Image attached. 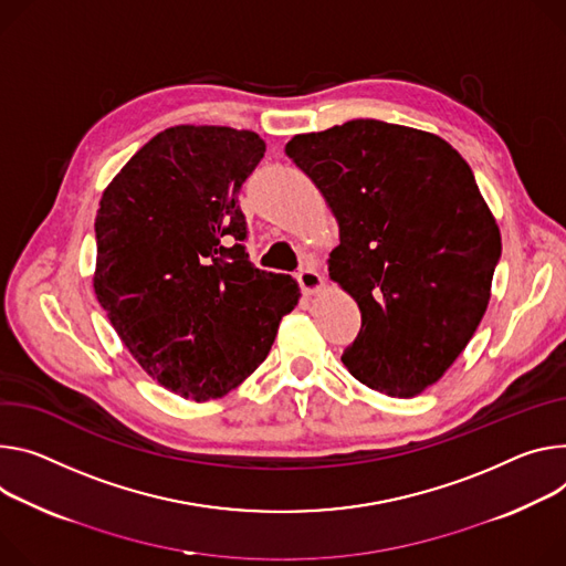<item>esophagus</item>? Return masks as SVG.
<instances>
[{
    "instance_id": "1",
    "label": "esophagus",
    "mask_w": 566,
    "mask_h": 566,
    "mask_svg": "<svg viewBox=\"0 0 566 566\" xmlns=\"http://www.w3.org/2000/svg\"><path fill=\"white\" fill-rule=\"evenodd\" d=\"M297 282H300V286H302V291L306 293V295H314V293H318L323 286H325V280H323V275L316 271V269H302L300 273H297Z\"/></svg>"
}]
</instances>
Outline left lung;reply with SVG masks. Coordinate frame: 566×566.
Segmentation results:
<instances>
[{"label":"left lung","instance_id":"obj_1","mask_svg":"<svg viewBox=\"0 0 566 566\" xmlns=\"http://www.w3.org/2000/svg\"><path fill=\"white\" fill-rule=\"evenodd\" d=\"M284 150L338 221L329 277L361 310L340 361L373 390L420 395L474 336L501 256L470 165L433 133L377 119L295 135Z\"/></svg>","mask_w":566,"mask_h":566}]
</instances>
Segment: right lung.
I'll return each instance as SVG.
<instances>
[{"mask_svg": "<svg viewBox=\"0 0 566 566\" xmlns=\"http://www.w3.org/2000/svg\"><path fill=\"white\" fill-rule=\"evenodd\" d=\"M266 144L230 126H174L113 178L94 221V293L135 361L208 401L260 366L295 310L291 275L254 269L239 189Z\"/></svg>", "mask_w": 566, "mask_h": 566, "instance_id": "add662e5", "label": "right lung"}]
</instances>
